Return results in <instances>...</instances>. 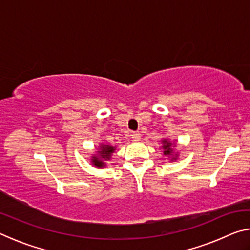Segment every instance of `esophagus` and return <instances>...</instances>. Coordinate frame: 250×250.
I'll use <instances>...</instances> for the list:
<instances>
[{
	"label": "esophagus",
	"instance_id": "34e87169",
	"mask_svg": "<svg viewBox=\"0 0 250 250\" xmlns=\"http://www.w3.org/2000/svg\"><path fill=\"white\" fill-rule=\"evenodd\" d=\"M131 137H132L133 140H140V139H141V133L139 132V131H133L132 134H131Z\"/></svg>",
	"mask_w": 250,
	"mask_h": 250
}]
</instances>
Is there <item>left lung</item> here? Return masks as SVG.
<instances>
[{"mask_svg": "<svg viewBox=\"0 0 250 250\" xmlns=\"http://www.w3.org/2000/svg\"><path fill=\"white\" fill-rule=\"evenodd\" d=\"M163 149H164V154L166 155H171L172 154V143L167 140H163ZM175 159V158H174Z\"/></svg>", "mask_w": 250, "mask_h": 250, "instance_id": "left-lung-1", "label": "left lung"}]
</instances>
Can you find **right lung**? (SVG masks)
Listing matches in <instances>:
<instances>
[{
    "label": "right lung",
    "instance_id": "right-lung-1",
    "mask_svg": "<svg viewBox=\"0 0 250 250\" xmlns=\"http://www.w3.org/2000/svg\"><path fill=\"white\" fill-rule=\"evenodd\" d=\"M113 151H115V147L111 146H107V145L101 146L100 151H98L99 156H94V159H92V163H94L97 167H104V161L109 160L110 155H111V153H113ZM103 158L104 159V160H102Z\"/></svg>",
    "mask_w": 250,
    "mask_h": 250
}]
</instances>
